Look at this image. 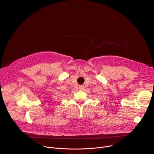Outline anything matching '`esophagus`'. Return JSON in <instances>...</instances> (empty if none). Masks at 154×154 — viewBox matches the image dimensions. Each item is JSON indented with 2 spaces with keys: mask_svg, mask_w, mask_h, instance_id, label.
Segmentation results:
<instances>
[{
  "mask_svg": "<svg viewBox=\"0 0 154 154\" xmlns=\"http://www.w3.org/2000/svg\"><path fill=\"white\" fill-rule=\"evenodd\" d=\"M84 88H85V87H84L83 85H80V86H79V89H80V90H83Z\"/></svg>",
  "mask_w": 154,
  "mask_h": 154,
  "instance_id": "1",
  "label": "esophagus"
}]
</instances>
